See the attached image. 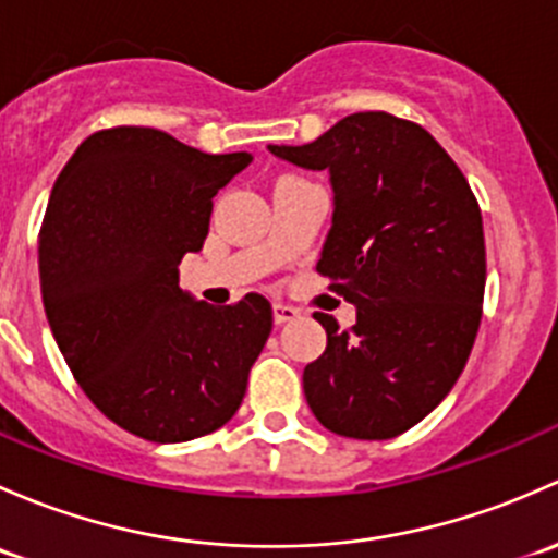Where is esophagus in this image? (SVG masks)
<instances>
[{
  "label": "esophagus",
  "instance_id": "obj_1",
  "mask_svg": "<svg viewBox=\"0 0 558 558\" xmlns=\"http://www.w3.org/2000/svg\"><path fill=\"white\" fill-rule=\"evenodd\" d=\"M292 319H298V308L284 306V303H274V322H277V325H284V322Z\"/></svg>",
  "mask_w": 558,
  "mask_h": 558
}]
</instances>
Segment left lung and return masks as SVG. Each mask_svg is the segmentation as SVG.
<instances>
[{"mask_svg": "<svg viewBox=\"0 0 558 558\" xmlns=\"http://www.w3.org/2000/svg\"><path fill=\"white\" fill-rule=\"evenodd\" d=\"M327 171L332 222L317 263L357 308L352 332H327L303 392L322 427L387 440L451 392L481 325L486 246L478 201L449 153L411 120L354 112L312 145H268Z\"/></svg>", "mask_w": 558, "mask_h": 558, "instance_id": "obj_1", "label": "left lung"}]
</instances>
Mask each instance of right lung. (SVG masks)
<instances>
[{
    "label": "right lung",
    "mask_w": 558,
    "mask_h": 558,
    "mask_svg": "<svg viewBox=\"0 0 558 558\" xmlns=\"http://www.w3.org/2000/svg\"><path fill=\"white\" fill-rule=\"evenodd\" d=\"M252 163L158 129L88 136L50 191L39 287L83 392L129 433L182 444L239 411L274 327L257 292L209 306L180 290V260L209 233L211 198Z\"/></svg>",
    "instance_id": "right-lung-1"
}]
</instances>
